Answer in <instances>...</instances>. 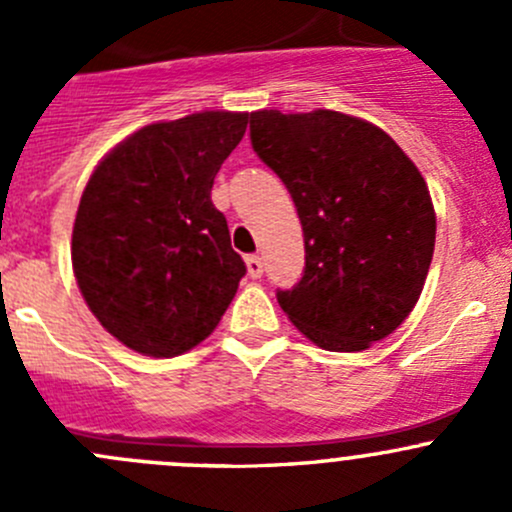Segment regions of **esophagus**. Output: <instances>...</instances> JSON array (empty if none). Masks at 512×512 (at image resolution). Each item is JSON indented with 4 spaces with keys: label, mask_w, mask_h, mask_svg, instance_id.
<instances>
[{
    "label": "esophagus",
    "mask_w": 512,
    "mask_h": 512,
    "mask_svg": "<svg viewBox=\"0 0 512 512\" xmlns=\"http://www.w3.org/2000/svg\"><path fill=\"white\" fill-rule=\"evenodd\" d=\"M245 265H247V275L252 277V280H257V277H262V257L260 255H247L245 257Z\"/></svg>",
    "instance_id": "1"
}]
</instances>
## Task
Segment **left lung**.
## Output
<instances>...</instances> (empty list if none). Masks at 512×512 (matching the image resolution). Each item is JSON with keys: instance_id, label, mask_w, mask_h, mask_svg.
Masks as SVG:
<instances>
[{"instance_id": "1", "label": "left lung", "mask_w": 512, "mask_h": 512, "mask_svg": "<svg viewBox=\"0 0 512 512\" xmlns=\"http://www.w3.org/2000/svg\"><path fill=\"white\" fill-rule=\"evenodd\" d=\"M250 141L304 232L302 280L277 289L289 322L329 352L389 337L421 297L436 245L416 165L374 123L327 108L250 113Z\"/></svg>"}]
</instances>
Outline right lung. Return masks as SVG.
Here are the masks:
<instances>
[{
    "instance_id": "right-lung-1",
    "label": "right lung",
    "mask_w": 512,
    "mask_h": 512,
    "mask_svg": "<svg viewBox=\"0 0 512 512\" xmlns=\"http://www.w3.org/2000/svg\"><path fill=\"white\" fill-rule=\"evenodd\" d=\"M250 113L203 111L118 143L86 183L71 262L108 334L156 359L210 337L247 267L210 200Z\"/></svg>"
}]
</instances>
